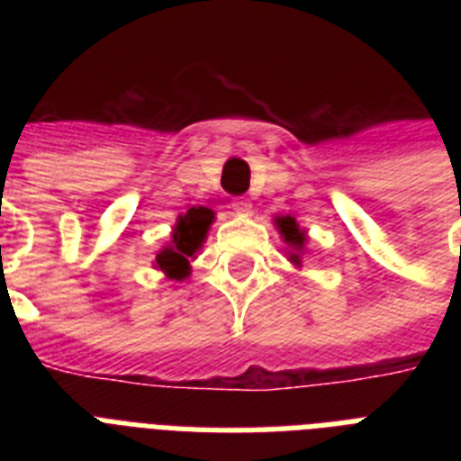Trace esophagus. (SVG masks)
<instances>
[{"label": "esophagus", "instance_id": "34e87169", "mask_svg": "<svg viewBox=\"0 0 461 461\" xmlns=\"http://www.w3.org/2000/svg\"><path fill=\"white\" fill-rule=\"evenodd\" d=\"M231 210H234L237 215H249V210H251V203L246 201V198H234V201H231Z\"/></svg>", "mask_w": 461, "mask_h": 461}]
</instances>
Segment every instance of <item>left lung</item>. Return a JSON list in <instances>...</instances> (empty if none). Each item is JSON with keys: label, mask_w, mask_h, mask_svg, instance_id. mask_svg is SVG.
<instances>
[{"label": "left lung", "mask_w": 461, "mask_h": 461, "mask_svg": "<svg viewBox=\"0 0 461 461\" xmlns=\"http://www.w3.org/2000/svg\"><path fill=\"white\" fill-rule=\"evenodd\" d=\"M275 224H277V230H280L285 244L292 249V251H289V260H292L294 266L302 267V256L303 251H306V241H308L306 231L299 230V224H296V220L292 215L277 217Z\"/></svg>", "instance_id": "1"}]
</instances>
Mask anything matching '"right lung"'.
Masks as SVG:
<instances>
[{
    "mask_svg": "<svg viewBox=\"0 0 461 461\" xmlns=\"http://www.w3.org/2000/svg\"><path fill=\"white\" fill-rule=\"evenodd\" d=\"M215 220V212L210 208H191L186 215H179L172 230L169 244L162 246L155 256V267H159L169 280H186L191 273V260L208 237L210 224Z\"/></svg>",
    "mask_w": 461,
    "mask_h": 461,
    "instance_id": "1",
    "label": "right lung"
}]
</instances>
